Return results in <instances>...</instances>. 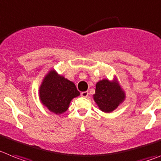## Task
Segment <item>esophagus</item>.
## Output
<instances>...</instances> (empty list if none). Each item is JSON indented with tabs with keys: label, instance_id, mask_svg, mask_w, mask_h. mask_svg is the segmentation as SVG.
<instances>
[{
	"label": "esophagus",
	"instance_id": "esophagus-1",
	"mask_svg": "<svg viewBox=\"0 0 161 161\" xmlns=\"http://www.w3.org/2000/svg\"><path fill=\"white\" fill-rule=\"evenodd\" d=\"M88 95H89V92L88 91H84L80 93V96L83 97H87Z\"/></svg>",
	"mask_w": 161,
	"mask_h": 161
}]
</instances>
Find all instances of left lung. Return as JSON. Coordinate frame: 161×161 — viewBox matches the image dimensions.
Here are the masks:
<instances>
[{
  "mask_svg": "<svg viewBox=\"0 0 161 161\" xmlns=\"http://www.w3.org/2000/svg\"><path fill=\"white\" fill-rule=\"evenodd\" d=\"M125 97V93L117 82L103 80L96 84L94 99L101 111L112 112L117 108Z\"/></svg>",
  "mask_w": 161,
  "mask_h": 161,
  "instance_id": "8db88e82",
  "label": "left lung"
}]
</instances>
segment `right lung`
I'll return each mask as SVG.
<instances>
[{"instance_id":"1","label":"right lung","mask_w":161,"mask_h":161,"mask_svg":"<svg viewBox=\"0 0 161 161\" xmlns=\"http://www.w3.org/2000/svg\"><path fill=\"white\" fill-rule=\"evenodd\" d=\"M80 95L75 84L58 75L52 70L45 75L40 87L41 103L55 114H62L67 110L71 99Z\"/></svg>"}]
</instances>
